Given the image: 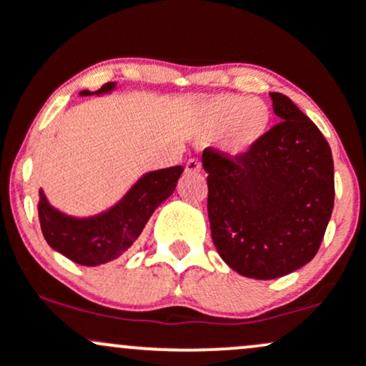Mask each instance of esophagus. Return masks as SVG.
Listing matches in <instances>:
<instances>
[{"mask_svg":"<svg viewBox=\"0 0 366 366\" xmlns=\"http://www.w3.org/2000/svg\"><path fill=\"white\" fill-rule=\"evenodd\" d=\"M201 170V162L199 159H196V158H191V159H187V163H186V172L187 174H197V172Z\"/></svg>","mask_w":366,"mask_h":366,"instance_id":"esophagus-1","label":"esophagus"}]
</instances>
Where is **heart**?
Returning <instances> with one entry per match:
<instances>
[{"label": "heart", "mask_w": 366, "mask_h": 366, "mask_svg": "<svg viewBox=\"0 0 366 366\" xmlns=\"http://www.w3.org/2000/svg\"><path fill=\"white\" fill-rule=\"evenodd\" d=\"M194 125L203 134L224 132L227 153L230 157H242L267 136L272 125V112L263 99L220 94L197 107Z\"/></svg>", "instance_id": "obj_1"}]
</instances>
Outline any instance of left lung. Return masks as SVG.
<instances>
[{
    "label": "left lung",
    "instance_id": "obj_1",
    "mask_svg": "<svg viewBox=\"0 0 366 366\" xmlns=\"http://www.w3.org/2000/svg\"><path fill=\"white\" fill-rule=\"evenodd\" d=\"M279 124L249 153L203 151L218 254L237 274L270 280L312 262L334 209L329 142L287 96L270 92Z\"/></svg>",
    "mask_w": 366,
    "mask_h": 366
}]
</instances>
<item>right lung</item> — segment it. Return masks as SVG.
<instances>
[{"label": "right lung", "instance_id": "add662e5", "mask_svg": "<svg viewBox=\"0 0 366 366\" xmlns=\"http://www.w3.org/2000/svg\"><path fill=\"white\" fill-rule=\"evenodd\" d=\"M115 82L102 89L82 91L81 96L110 92ZM182 167L148 172L108 212L89 218H75L54 209L39 191V224L43 236L54 251L84 267H98L117 259L141 236L149 217L175 191Z\"/></svg>", "mask_w": 366, "mask_h": 366}]
</instances>
